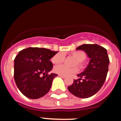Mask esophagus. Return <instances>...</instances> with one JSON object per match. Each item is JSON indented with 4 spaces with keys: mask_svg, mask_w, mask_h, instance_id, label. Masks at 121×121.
Here are the masks:
<instances>
[{
    "mask_svg": "<svg viewBox=\"0 0 121 121\" xmlns=\"http://www.w3.org/2000/svg\"><path fill=\"white\" fill-rule=\"evenodd\" d=\"M58 76L62 78H65V76H62V75H60V74H59Z\"/></svg>",
    "mask_w": 121,
    "mask_h": 121,
    "instance_id": "34e87169",
    "label": "esophagus"
}]
</instances>
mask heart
<instances>
[{
    "label": "heart",
    "instance_id": "1",
    "mask_svg": "<svg viewBox=\"0 0 121 121\" xmlns=\"http://www.w3.org/2000/svg\"><path fill=\"white\" fill-rule=\"evenodd\" d=\"M71 55L78 60V65L81 68L84 67L83 61L86 59V54L84 51L81 50L73 51L71 53ZM65 59V54L62 52L57 53L51 59V61L54 64H59L62 62ZM54 71L56 73L60 74V75L67 76H70L72 74L76 73L78 71V68L77 67L74 68H69L64 65L56 66L54 68Z\"/></svg>",
    "mask_w": 121,
    "mask_h": 121
}]
</instances>
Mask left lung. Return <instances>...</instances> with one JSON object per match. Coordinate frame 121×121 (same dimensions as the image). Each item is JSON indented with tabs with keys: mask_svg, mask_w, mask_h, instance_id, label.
Returning <instances> with one entry per match:
<instances>
[{
	"mask_svg": "<svg viewBox=\"0 0 121 121\" xmlns=\"http://www.w3.org/2000/svg\"><path fill=\"white\" fill-rule=\"evenodd\" d=\"M77 50H83L90 58L84 71L78 74L79 79L74 80L68 86L71 94L80 98H88L96 93L106 79L110 60L105 48L97 44H83Z\"/></svg>",
	"mask_w": 121,
	"mask_h": 121,
	"instance_id": "left-lung-1",
	"label": "left lung"
}]
</instances>
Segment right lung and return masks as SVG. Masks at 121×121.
Segmentation results:
<instances>
[{
    "label": "right lung",
    "instance_id": "obj_1",
    "mask_svg": "<svg viewBox=\"0 0 121 121\" xmlns=\"http://www.w3.org/2000/svg\"><path fill=\"white\" fill-rule=\"evenodd\" d=\"M58 51L44 48L29 47L19 52L14 59V78L24 96L38 99L49 91L57 74H48L53 68L50 60Z\"/></svg>",
    "mask_w": 121,
    "mask_h": 121
}]
</instances>
